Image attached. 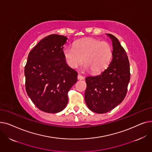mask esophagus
<instances>
[{"mask_svg":"<svg viewBox=\"0 0 152 152\" xmlns=\"http://www.w3.org/2000/svg\"><path fill=\"white\" fill-rule=\"evenodd\" d=\"M84 76H81V75L79 74V75H77V79H80V80H82V79H84Z\"/></svg>","mask_w":152,"mask_h":152,"instance_id":"obj_1","label":"esophagus"}]
</instances>
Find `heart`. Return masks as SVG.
Here are the masks:
<instances>
[{
  "mask_svg": "<svg viewBox=\"0 0 152 152\" xmlns=\"http://www.w3.org/2000/svg\"><path fill=\"white\" fill-rule=\"evenodd\" d=\"M63 55L71 68H77L81 65L84 58V69H91L92 73H99L109 66L112 59L113 50L107 42L84 39L76 41L73 47H65Z\"/></svg>",
  "mask_w": 152,
  "mask_h": 152,
  "instance_id": "b5f03b06",
  "label": "heart"
}]
</instances>
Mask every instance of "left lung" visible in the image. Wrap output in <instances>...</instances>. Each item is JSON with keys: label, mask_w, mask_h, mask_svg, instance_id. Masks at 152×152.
I'll return each instance as SVG.
<instances>
[{"label": "left lung", "mask_w": 152, "mask_h": 152, "mask_svg": "<svg viewBox=\"0 0 152 152\" xmlns=\"http://www.w3.org/2000/svg\"><path fill=\"white\" fill-rule=\"evenodd\" d=\"M112 41L113 58L101 74L86 77L87 106L97 113H105L118 106L125 98L130 80L128 57L118 39L107 34Z\"/></svg>", "instance_id": "1"}]
</instances>
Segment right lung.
I'll list each match as a JSON object with an SVG mask.
<instances>
[{"label":"right lung","mask_w":152,"mask_h":152,"mask_svg":"<svg viewBox=\"0 0 152 152\" xmlns=\"http://www.w3.org/2000/svg\"><path fill=\"white\" fill-rule=\"evenodd\" d=\"M67 37L51 34L32 49L25 67V87L34 105L49 113H58L67 105L68 92L77 73L68 66L63 55Z\"/></svg>","instance_id":"add662e5"}]
</instances>
